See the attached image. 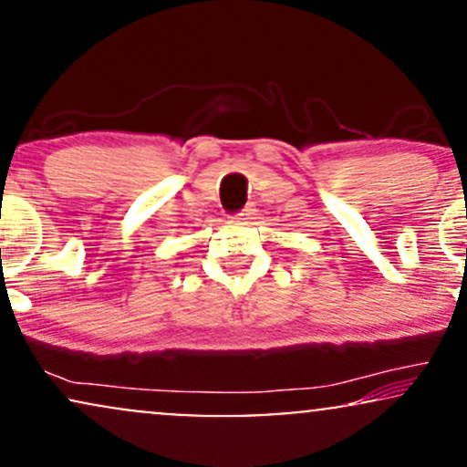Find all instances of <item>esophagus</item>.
I'll use <instances>...</instances> for the list:
<instances>
[{"label": "esophagus", "instance_id": "obj_1", "mask_svg": "<svg viewBox=\"0 0 467 467\" xmlns=\"http://www.w3.org/2000/svg\"><path fill=\"white\" fill-rule=\"evenodd\" d=\"M256 215V208H254V203H248V206H245V208H241V211L237 213V215H234V217H237V219H252V217H254Z\"/></svg>", "mask_w": 467, "mask_h": 467}]
</instances>
